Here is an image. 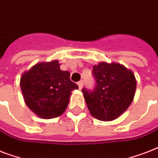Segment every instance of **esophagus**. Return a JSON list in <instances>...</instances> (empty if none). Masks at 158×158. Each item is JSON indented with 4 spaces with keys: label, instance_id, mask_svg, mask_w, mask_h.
Wrapping results in <instances>:
<instances>
[{
    "label": "esophagus",
    "instance_id": "1",
    "mask_svg": "<svg viewBox=\"0 0 158 158\" xmlns=\"http://www.w3.org/2000/svg\"><path fill=\"white\" fill-rule=\"evenodd\" d=\"M78 86H79V88L80 89H82V88H83V85H84V81H83V80H80V81H79L78 82Z\"/></svg>",
    "mask_w": 158,
    "mask_h": 158
}]
</instances>
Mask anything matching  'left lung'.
<instances>
[{"mask_svg":"<svg viewBox=\"0 0 158 158\" xmlns=\"http://www.w3.org/2000/svg\"><path fill=\"white\" fill-rule=\"evenodd\" d=\"M96 86L82 89L89 112L102 121H110L126 110L134 100L136 79L130 69L119 63L100 62L94 65Z\"/></svg>","mask_w":158,"mask_h":158,"instance_id":"obj_1","label":"left lung"}]
</instances>
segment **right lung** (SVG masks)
Returning <instances> with one entry per match:
<instances>
[{
	"instance_id": "obj_1",
	"label": "right lung",
	"mask_w": 158,
	"mask_h": 158,
	"mask_svg": "<svg viewBox=\"0 0 158 158\" xmlns=\"http://www.w3.org/2000/svg\"><path fill=\"white\" fill-rule=\"evenodd\" d=\"M58 60L42 62L24 72L20 88L26 105L43 119L62 115L68 106L71 91L78 89L70 74L60 69Z\"/></svg>"
}]
</instances>
